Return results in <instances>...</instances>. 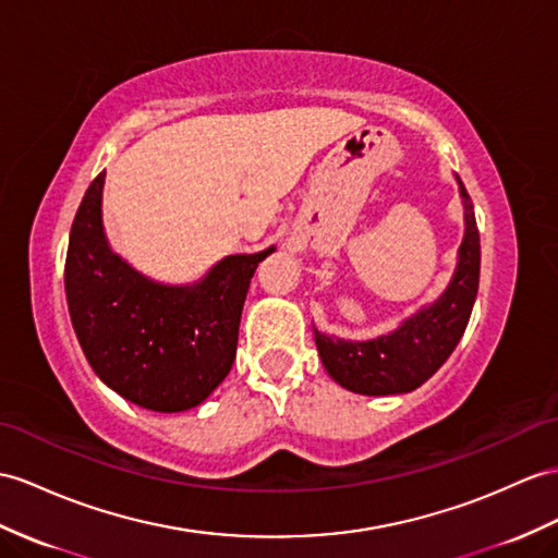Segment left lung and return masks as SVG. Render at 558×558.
Segmentation results:
<instances>
[{
    "instance_id": "obj_1",
    "label": "left lung",
    "mask_w": 558,
    "mask_h": 558,
    "mask_svg": "<svg viewBox=\"0 0 558 558\" xmlns=\"http://www.w3.org/2000/svg\"><path fill=\"white\" fill-rule=\"evenodd\" d=\"M464 198L466 232L450 287L436 303L404 319L400 329L374 341H343L315 329L324 369L336 384L362 396H398L426 384L452 355L466 331L481 279V234L473 203L457 177Z\"/></svg>"
}]
</instances>
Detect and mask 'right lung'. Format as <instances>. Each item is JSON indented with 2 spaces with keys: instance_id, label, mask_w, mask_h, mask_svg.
I'll use <instances>...</instances> for the list:
<instances>
[{
  "instance_id": "obj_1",
  "label": "right lung",
  "mask_w": 558,
  "mask_h": 558,
  "mask_svg": "<svg viewBox=\"0 0 558 558\" xmlns=\"http://www.w3.org/2000/svg\"><path fill=\"white\" fill-rule=\"evenodd\" d=\"M106 170L75 213L65 255V301L94 374L154 412H184L225 381L255 267L275 246L227 255L192 287H166L108 246L101 225Z\"/></svg>"
}]
</instances>
